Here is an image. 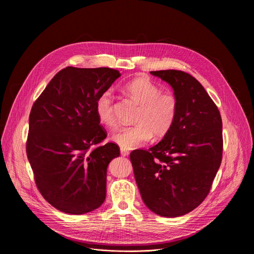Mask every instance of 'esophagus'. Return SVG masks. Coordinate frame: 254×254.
Here are the masks:
<instances>
[{"label": "esophagus", "instance_id": "obj_1", "mask_svg": "<svg viewBox=\"0 0 254 254\" xmlns=\"http://www.w3.org/2000/svg\"><path fill=\"white\" fill-rule=\"evenodd\" d=\"M120 153H122V155H123V156H127L129 152H128V150H127V149L120 148Z\"/></svg>", "mask_w": 254, "mask_h": 254}]
</instances>
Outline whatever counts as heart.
I'll list each match as a JSON object with an SVG mask.
<instances>
[{"label": "heart", "instance_id": "obj_1", "mask_svg": "<svg viewBox=\"0 0 254 254\" xmlns=\"http://www.w3.org/2000/svg\"><path fill=\"white\" fill-rule=\"evenodd\" d=\"M126 95L139 104L134 122L136 125L120 127L112 140L124 149H132L147 143L152 136L162 138L174 126L179 108L178 98L171 91H161L147 77L138 76L124 84ZM100 124L108 128L117 125L114 97L110 90L98 96L95 104Z\"/></svg>", "mask_w": 254, "mask_h": 254}]
</instances>
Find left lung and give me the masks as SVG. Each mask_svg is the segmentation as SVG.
<instances>
[{"instance_id": "left-lung-1", "label": "left lung", "mask_w": 254, "mask_h": 254, "mask_svg": "<svg viewBox=\"0 0 254 254\" xmlns=\"http://www.w3.org/2000/svg\"><path fill=\"white\" fill-rule=\"evenodd\" d=\"M178 98L176 122L164 139L129 158L145 205L155 214L177 217L207 197L222 159V120L215 103L190 74L151 71Z\"/></svg>"}]
</instances>
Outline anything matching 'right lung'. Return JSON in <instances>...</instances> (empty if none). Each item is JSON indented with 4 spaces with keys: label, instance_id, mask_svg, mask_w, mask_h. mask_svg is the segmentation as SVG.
Returning a JSON list of instances; mask_svg holds the SVG:
<instances>
[{
    "label": "right lung",
    "instance_id": "right-lung-1",
    "mask_svg": "<svg viewBox=\"0 0 254 254\" xmlns=\"http://www.w3.org/2000/svg\"><path fill=\"white\" fill-rule=\"evenodd\" d=\"M119 76L111 68L66 66L32 107L26 155L40 193L62 212L85 214L105 201L107 167L120 150L100 145L107 131L95 104Z\"/></svg>",
    "mask_w": 254,
    "mask_h": 254
}]
</instances>
